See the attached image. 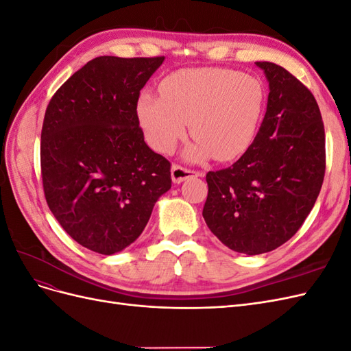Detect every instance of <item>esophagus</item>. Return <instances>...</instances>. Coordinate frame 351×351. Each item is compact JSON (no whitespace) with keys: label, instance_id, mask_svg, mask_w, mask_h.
<instances>
[{"label":"esophagus","instance_id":"obj_1","mask_svg":"<svg viewBox=\"0 0 351 351\" xmlns=\"http://www.w3.org/2000/svg\"><path fill=\"white\" fill-rule=\"evenodd\" d=\"M193 177H202V173L193 171V169L183 168L180 165H173V168H171V178L176 184L183 183V182H186V180L193 178Z\"/></svg>","mask_w":351,"mask_h":351}]
</instances>
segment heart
Segmentation results:
<instances>
[{"label":"heart","mask_w":351,"mask_h":351,"mask_svg":"<svg viewBox=\"0 0 351 351\" xmlns=\"http://www.w3.org/2000/svg\"><path fill=\"white\" fill-rule=\"evenodd\" d=\"M267 93L252 74L231 69H184L159 84V97L142 93L136 115L146 141L155 151L171 154L187 133L195 143L184 156L190 161H232L256 139Z\"/></svg>","instance_id":"obj_1"}]
</instances>
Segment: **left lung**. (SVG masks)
I'll use <instances>...</instances> for the list:
<instances>
[{
    "mask_svg": "<svg viewBox=\"0 0 351 351\" xmlns=\"http://www.w3.org/2000/svg\"><path fill=\"white\" fill-rule=\"evenodd\" d=\"M269 95L256 139L231 167L206 174L202 215L231 250L261 254L290 240L321 192L325 130L312 92L281 66L258 61Z\"/></svg>",
    "mask_w": 351,
    "mask_h": 351,
    "instance_id": "left-lung-1",
    "label": "left lung"
}]
</instances>
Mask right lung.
I'll list each match as a JSON object with an SVG mask.
<instances>
[{"label":"right lung","instance_id":"1","mask_svg":"<svg viewBox=\"0 0 351 351\" xmlns=\"http://www.w3.org/2000/svg\"><path fill=\"white\" fill-rule=\"evenodd\" d=\"M162 62L93 58L47 107L40 133L47 204L67 234L92 252L130 246L171 189V164L146 145L136 115L142 88Z\"/></svg>","mask_w":351,"mask_h":351}]
</instances>
